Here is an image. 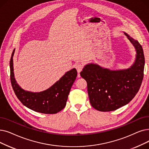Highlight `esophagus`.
Returning a JSON list of instances; mask_svg holds the SVG:
<instances>
[{"mask_svg": "<svg viewBox=\"0 0 149 149\" xmlns=\"http://www.w3.org/2000/svg\"><path fill=\"white\" fill-rule=\"evenodd\" d=\"M83 67H84L83 64H81V63H77V64H76V65H75V68L77 70V72H78V73H80L81 72V70L83 68Z\"/></svg>", "mask_w": 149, "mask_h": 149, "instance_id": "esophagus-1", "label": "esophagus"}]
</instances>
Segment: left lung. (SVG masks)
<instances>
[{"instance_id": "8db88e82", "label": "left lung", "mask_w": 149, "mask_h": 149, "mask_svg": "<svg viewBox=\"0 0 149 149\" xmlns=\"http://www.w3.org/2000/svg\"><path fill=\"white\" fill-rule=\"evenodd\" d=\"M125 34L136 51V58L130 68L110 70L89 64L80 72L87 82L91 105L98 111H111L127 105L141 86L145 64L143 49L138 41Z\"/></svg>"}]
</instances>
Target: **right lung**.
Returning a JSON list of instances; mask_svg holds the SVG:
<instances>
[{"instance_id":"obj_1","label":"right lung","mask_w":149,"mask_h":149,"mask_svg":"<svg viewBox=\"0 0 149 149\" xmlns=\"http://www.w3.org/2000/svg\"><path fill=\"white\" fill-rule=\"evenodd\" d=\"M13 51L10 61L11 86L17 99L24 105L35 111L44 114H56L65 107L68 95L77 76L74 68L68 71L54 85L44 91L32 93L22 89L16 83L13 72Z\"/></svg>"}]
</instances>
